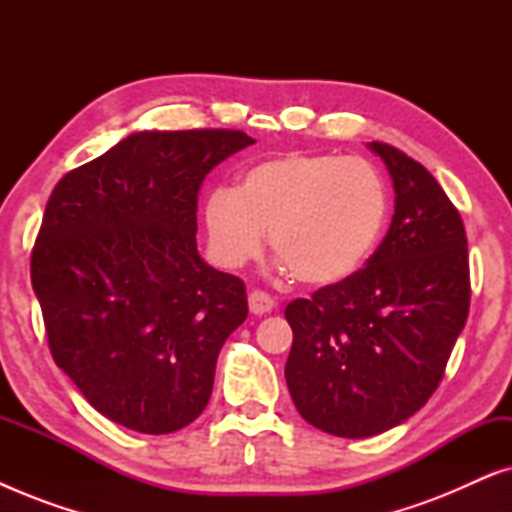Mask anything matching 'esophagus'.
Here are the masks:
<instances>
[{"mask_svg":"<svg viewBox=\"0 0 512 512\" xmlns=\"http://www.w3.org/2000/svg\"><path fill=\"white\" fill-rule=\"evenodd\" d=\"M249 310H251V314H268L275 310V300H272L265 291H251L249 293Z\"/></svg>","mask_w":512,"mask_h":512,"instance_id":"obj_1","label":"esophagus"}]
</instances>
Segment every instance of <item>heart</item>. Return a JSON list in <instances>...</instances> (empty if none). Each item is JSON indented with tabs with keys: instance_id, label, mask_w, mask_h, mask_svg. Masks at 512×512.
<instances>
[{
	"instance_id": "1",
	"label": "heart",
	"mask_w": 512,
	"mask_h": 512,
	"mask_svg": "<svg viewBox=\"0 0 512 512\" xmlns=\"http://www.w3.org/2000/svg\"><path fill=\"white\" fill-rule=\"evenodd\" d=\"M389 219L382 174L338 153H279L249 165L235 191L205 200L207 240L216 261L242 268L261 254L265 230L277 268L307 286H335L373 254Z\"/></svg>"
}]
</instances>
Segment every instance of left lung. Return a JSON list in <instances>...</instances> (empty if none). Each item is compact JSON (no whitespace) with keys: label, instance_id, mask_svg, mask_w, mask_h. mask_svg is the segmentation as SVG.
<instances>
[{"label":"left lung","instance_id":"8db88e82","mask_svg":"<svg viewBox=\"0 0 512 512\" xmlns=\"http://www.w3.org/2000/svg\"><path fill=\"white\" fill-rule=\"evenodd\" d=\"M394 184V216L366 268L286 307L284 377L305 422L340 438L394 429L429 401L471 303L464 221L433 174L370 142Z\"/></svg>","mask_w":512,"mask_h":512}]
</instances>
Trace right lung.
<instances>
[{
  "instance_id": "right-lung-1",
  "label": "right lung",
  "mask_w": 512,
  "mask_h": 512,
  "mask_svg": "<svg viewBox=\"0 0 512 512\" xmlns=\"http://www.w3.org/2000/svg\"><path fill=\"white\" fill-rule=\"evenodd\" d=\"M254 139L144 130L65 174L32 249L48 347L125 429L172 433L207 408L223 342L247 319L240 279L200 256L198 191Z\"/></svg>"
}]
</instances>
